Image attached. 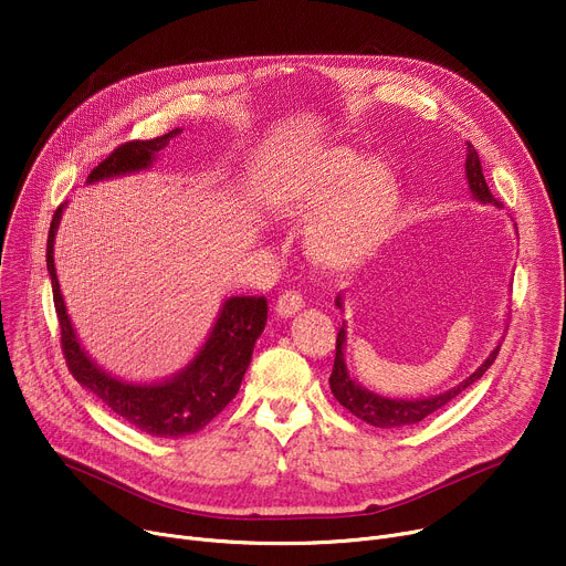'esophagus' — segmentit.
<instances>
[{
  "mask_svg": "<svg viewBox=\"0 0 566 566\" xmlns=\"http://www.w3.org/2000/svg\"><path fill=\"white\" fill-rule=\"evenodd\" d=\"M301 310H303V295L293 293V291L282 293L277 305H275V312H277V316H282V318H289V316H293V314H298Z\"/></svg>",
  "mask_w": 566,
  "mask_h": 566,
  "instance_id": "esophagus-1",
  "label": "esophagus"
}]
</instances>
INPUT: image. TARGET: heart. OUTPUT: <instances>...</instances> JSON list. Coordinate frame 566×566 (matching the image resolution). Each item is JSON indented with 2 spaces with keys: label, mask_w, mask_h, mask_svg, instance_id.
<instances>
[{
  "label": "heart",
  "mask_w": 566,
  "mask_h": 566,
  "mask_svg": "<svg viewBox=\"0 0 566 566\" xmlns=\"http://www.w3.org/2000/svg\"><path fill=\"white\" fill-rule=\"evenodd\" d=\"M275 208L310 218L305 250L323 268L350 271L385 241L399 206V186L388 165L346 146H323L301 156L273 192Z\"/></svg>",
  "instance_id": "heart-1"
}]
</instances>
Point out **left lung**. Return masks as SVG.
Listing matches in <instances>:
<instances>
[{
  "instance_id": "obj_1",
  "label": "left lung",
  "mask_w": 566,
  "mask_h": 566,
  "mask_svg": "<svg viewBox=\"0 0 566 566\" xmlns=\"http://www.w3.org/2000/svg\"><path fill=\"white\" fill-rule=\"evenodd\" d=\"M465 178H468V188L474 201L480 203H489L495 208H502V203L491 195L489 186H486V178L482 174V163L478 151H474V146L470 142H465ZM518 235V231H516ZM335 305L339 310H344V293H339L335 298ZM510 321V318H507ZM504 339V335H502ZM500 353V342L493 346V350L489 353V358L474 369L465 380L457 382L454 388L444 390L440 395H431V397H418V399H401V397H385L378 395L369 388H365L363 382L355 380L348 371L346 365V321L342 323L339 335H337V350H335V367L331 374V390L335 395V399L348 408L355 418H360L363 422L378 427V429H397V427H408V424H418L429 415L438 412L440 408L448 406L450 401H454L465 388H470L472 382H478L489 367L493 365V360L497 358Z\"/></svg>"
}]
</instances>
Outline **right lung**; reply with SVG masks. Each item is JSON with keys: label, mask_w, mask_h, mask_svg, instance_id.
<instances>
[{"label": "right lung", "mask_w": 566, "mask_h": 566, "mask_svg": "<svg viewBox=\"0 0 566 566\" xmlns=\"http://www.w3.org/2000/svg\"><path fill=\"white\" fill-rule=\"evenodd\" d=\"M184 128L146 142H128L105 158L86 184H101L151 169L158 154ZM69 203L54 211L48 233V273L52 282L54 310L62 328V348L75 380L94 392L112 412L135 429L156 438H181L201 431L238 395L250 367L252 350L268 321V303L261 295H229L222 303L211 333L203 339L192 360L163 380H128L101 367L80 337L69 316L62 286L54 268V235Z\"/></svg>", "instance_id": "1"}]
</instances>
